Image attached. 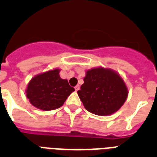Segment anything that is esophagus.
I'll use <instances>...</instances> for the list:
<instances>
[{
  "label": "esophagus",
  "instance_id": "1",
  "mask_svg": "<svg viewBox=\"0 0 157 157\" xmlns=\"http://www.w3.org/2000/svg\"><path fill=\"white\" fill-rule=\"evenodd\" d=\"M75 91L79 90V86H75Z\"/></svg>",
  "mask_w": 157,
  "mask_h": 157
}]
</instances>
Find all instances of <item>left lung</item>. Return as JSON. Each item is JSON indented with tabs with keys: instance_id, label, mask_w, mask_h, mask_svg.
Returning a JSON list of instances; mask_svg holds the SVG:
<instances>
[{
	"instance_id": "obj_1",
	"label": "left lung",
	"mask_w": 157,
	"mask_h": 157,
	"mask_svg": "<svg viewBox=\"0 0 157 157\" xmlns=\"http://www.w3.org/2000/svg\"><path fill=\"white\" fill-rule=\"evenodd\" d=\"M78 95L85 109L93 114H113L125 103L128 89L120 75L110 68L94 67L86 71Z\"/></svg>"
}]
</instances>
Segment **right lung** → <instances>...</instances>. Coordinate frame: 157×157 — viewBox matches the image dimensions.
Masks as SVG:
<instances>
[{"instance_id":"1","label":"right lung","mask_w":157,"mask_h":157,"mask_svg":"<svg viewBox=\"0 0 157 157\" xmlns=\"http://www.w3.org/2000/svg\"><path fill=\"white\" fill-rule=\"evenodd\" d=\"M55 68L33 77L27 84L26 96L33 106L42 111L59 109L75 89L59 76Z\"/></svg>"}]
</instances>
